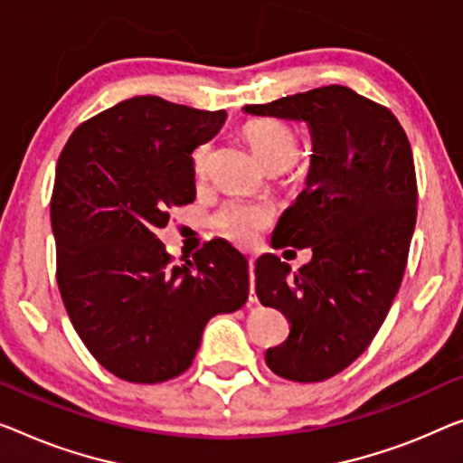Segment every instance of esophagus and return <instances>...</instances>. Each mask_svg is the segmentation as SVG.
I'll use <instances>...</instances> for the list:
<instances>
[{
	"instance_id": "obj_1",
	"label": "esophagus",
	"mask_w": 463,
	"mask_h": 463,
	"mask_svg": "<svg viewBox=\"0 0 463 463\" xmlns=\"http://www.w3.org/2000/svg\"><path fill=\"white\" fill-rule=\"evenodd\" d=\"M255 266H253V260H250V303H255L258 301V298H255Z\"/></svg>"
}]
</instances>
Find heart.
Listing matches in <instances>:
<instances>
[{"mask_svg":"<svg viewBox=\"0 0 463 463\" xmlns=\"http://www.w3.org/2000/svg\"><path fill=\"white\" fill-rule=\"evenodd\" d=\"M245 139L250 143L255 157L264 164L272 165L279 164L285 168L287 164L293 162L298 156V137L285 122L279 120H251L243 128ZM210 145H202L195 151V170L203 172L208 164ZM270 212L266 205L247 203V202H229L218 210L213 216L216 229L226 234L232 241H250L255 237V232L264 229Z\"/></svg>","mask_w":463,"mask_h":463,"instance_id":"1","label":"heart"}]
</instances>
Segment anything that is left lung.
I'll use <instances>...</instances> for the list:
<instances>
[{"instance_id": "left-lung-1", "label": "left lung", "mask_w": 463, "mask_h": 463, "mask_svg": "<svg viewBox=\"0 0 463 463\" xmlns=\"http://www.w3.org/2000/svg\"><path fill=\"white\" fill-rule=\"evenodd\" d=\"M245 114L307 124L306 187L274 229L279 247H312L291 272L276 255L255 264V293L291 324L266 351L274 374L320 383L360 357L389 314L416 226V170L408 135L389 109L328 85Z\"/></svg>"}]
</instances>
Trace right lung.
Masks as SVG:
<instances>
[{"mask_svg":"<svg viewBox=\"0 0 463 463\" xmlns=\"http://www.w3.org/2000/svg\"><path fill=\"white\" fill-rule=\"evenodd\" d=\"M224 109L205 112L156 95L124 99L74 130L52 195L58 287L82 343L128 383L183 374L205 324L243 307L247 260L212 241L175 266L157 229L195 199L191 154L213 139Z\"/></svg>","mask_w":463,"mask_h":463,"instance_id":"add662e5","label":"right lung"}]
</instances>
